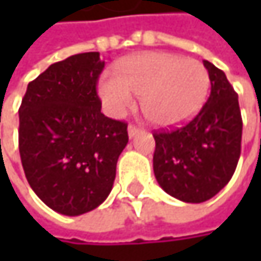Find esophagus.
<instances>
[{
	"instance_id": "34e87169",
	"label": "esophagus",
	"mask_w": 261,
	"mask_h": 261,
	"mask_svg": "<svg viewBox=\"0 0 261 261\" xmlns=\"http://www.w3.org/2000/svg\"><path fill=\"white\" fill-rule=\"evenodd\" d=\"M140 133V130L137 128V127H134V125H128V136H130V139H133L134 136H137Z\"/></svg>"
}]
</instances>
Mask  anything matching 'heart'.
Instances as JSON below:
<instances>
[{
	"instance_id": "1",
	"label": "heart",
	"mask_w": 261,
	"mask_h": 261,
	"mask_svg": "<svg viewBox=\"0 0 261 261\" xmlns=\"http://www.w3.org/2000/svg\"><path fill=\"white\" fill-rule=\"evenodd\" d=\"M210 77L198 60L169 53H145L118 65V74H104L98 93L106 110L124 115L142 98V112L159 127H174L192 119L204 106Z\"/></svg>"
}]
</instances>
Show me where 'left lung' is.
<instances>
[{
	"label": "left lung",
	"mask_w": 261,
	"mask_h": 261,
	"mask_svg": "<svg viewBox=\"0 0 261 261\" xmlns=\"http://www.w3.org/2000/svg\"><path fill=\"white\" fill-rule=\"evenodd\" d=\"M212 92L201 112L181 128L154 134L152 168L160 187L182 202L199 204L219 193L240 157L242 116L227 75L204 60Z\"/></svg>",
	"instance_id": "8db88e82"
}]
</instances>
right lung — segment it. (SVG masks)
<instances>
[{
	"label": "right lung",
	"mask_w": 261,
	"mask_h": 261,
	"mask_svg": "<svg viewBox=\"0 0 261 261\" xmlns=\"http://www.w3.org/2000/svg\"><path fill=\"white\" fill-rule=\"evenodd\" d=\"M99 53L53 63L28 83L19 109V154L27 181L54 212L80 216L112 192L128 143L127 124L101 113Z\"/></svg>",
	"instance_id": "right-lung-1"
}]
</instances>
